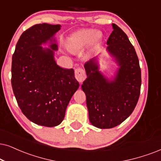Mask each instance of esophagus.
<instances>
[{"mask_svg": "<svg viewBox=\"0 0 161 161\" xmlns=\"http://www.w3.org/2000/svg\"><path fill=\"white\" fill-rule=\"evenodd\" d=\"M75 77L79 82L82 83L86 78V75L85 74V71L82 68H77L75 70Z\"/></svg>", "mask_w": 161, "mask_h": 161, "instance_id": "obj_1", "label": "esophagus"}]
</instances>
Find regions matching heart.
Segmentation results:
<instances>
[{
    "label": "heart",
    "instance_id": "obj_1",
    "mask_svg": "<svg viewBox=\"0 0 161 161\" xmlns=\"http://www.w3.org/2000/svg\"><path fill=\"white\" fill-rule=\"evenodd\" d=\"M99 36V32L92 29H82L74 32L68 38V46L71 50H82L91 44H95Z\"/></svg>",
    "mask_w": 161,
    "mask_h": 161
}]
</instances>
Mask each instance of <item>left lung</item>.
<instances>
[{"mask_svg":"<svg viewBox=\"0 0 161 161\" xmlns=\"http://www.w3.org/2000/svg\"><path fill=\"white\" fill-rule=\"evenodd\" d=\"M112 27L106 50L117 63V70L108 78L99 70L97 57H93L85 64L87 79L82 85L91 123L102 129L115 127L131 115L141 86V70L135 47L119 26L112 24Z\"/></svg>","mask_w":161,"mask_h":161,"instance_id":"left-lung-1","label":"left lung"}]
</instances>
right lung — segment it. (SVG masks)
<instances>
[{"label":"right lung","mask_w":161,"mask_h":161,"mask_svg":"<svg viewBox=\"0 0 161 161\" xmlns=\"http://www.w3.org/2000/svg\"><path fill=\"white\" fill-rule=\"evenodd\" d=\"M61 25L36 24L24 31L12 62V87L22 113L32 123L53 127L62 123L71 97L79 88L74 69L55 61V35ZM48 44L49 48L42 45Z\"/></svg>","instance_id":"1"}]
</instances>
